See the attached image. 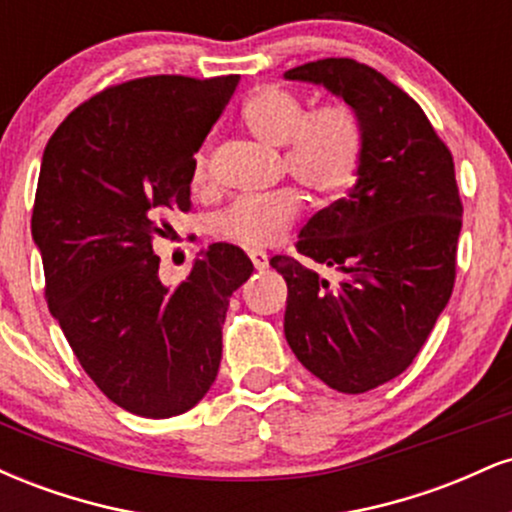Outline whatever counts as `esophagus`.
Listing matches in <instances>:
<instances>
[{
  "label": "esophagus",
  "mask_w": 512,
  "mask_h": 512,
  "mask_svg": "<svg viewBox=\"0 0 512 512\" xmlns=\"http://www.w3.org/2000/svg\"><path fill=\"white\" fill-rule=\"evenodd\" d=\"M250 260H252V264H255V269H267L269 267L267 252H262V250H252Z\"/></svg>",
  "instance_id": "34e87169"
}]
</instances>
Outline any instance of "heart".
<instances>
[{
    "mask_svg": "<svg viewBox=\"0 0 512 512\" xmlns=\"http://www.w3.org/2000/svg\"><path fill=\"white\" fill-rule=\"evenodd\" d=\"M243 125L262 144L281 149V166L310 195L332 197L354 180L363 151V129L356 110L327 103L308 113L298 93L284 86H262L243 105ZM192 185H209V158L199 151ZM303 199L296 190H279L264 199H240L214 219L216 236L248 250H262L289 236Z\"/></svg>",
    "mask_w": 512,
    "mask_h": 512,
    "instance_id": "obj_1",
    "label": "heart"
}]
</instances>
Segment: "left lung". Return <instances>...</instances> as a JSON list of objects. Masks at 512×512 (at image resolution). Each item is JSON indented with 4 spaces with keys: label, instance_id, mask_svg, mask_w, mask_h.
<instances>
[{
    "label": "left lung",
    "instance_id": "obj_1",
    "mask_svg": "<svg viewBox=\"0 0 512 512\" xmlns=\"http://www.w3.org/2000/svg\"><path fill=\"white\" fill-rule=\"evenodd\" d=\"M325 86L363 129L356 185L303 226L296 250L339 281L276 255L286 279L284 334L315 378L361 395L411 366L455 286L462 202L450 149L402 88L349 57L293 67Z\"/></svg>",
    "mask_w": 512,
    "mask_h": 512
}]
</instances>
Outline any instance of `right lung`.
<instances>
[{"label":"right lung","instance_id":"right-lung-1","mask_svg":"<svg viewBox=\"0 0 512 512\" xmlns=\"http://www.w3.org/2000/svg\"><path fill=\"white\" fill-rule=\"evenodd\" d=\"M238 81L161 74L110 86L45 146L31 231L48 308L98 390L146 419L207 395L228 298L255 269L236 245L214 243L168 289L151 245L168 211H190L195 154Z\"/></svg>","mask_w":512,"mask_h":512}]
</instances>
